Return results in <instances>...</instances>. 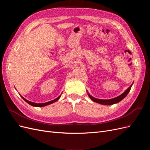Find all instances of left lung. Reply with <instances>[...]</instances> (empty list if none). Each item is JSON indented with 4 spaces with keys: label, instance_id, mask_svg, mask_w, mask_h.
<instances>
[{
    "label": "left lung",
    "instance_id": "left-lung-1",
    "mask_svg": "<svg viewBox=\"0 0 150 150\" xmlns=\"http://www.w3.org/2000/svg\"><path fill=\"white\" fill-rule=\"evenodd\" d=\"M132 85H133V84H131L123 93L120 95L119 96H117L115 98L110 99H100L95 98L93 97L92 96H91L89 93H88V96L91 98V100L93 101L94 102H96V103H99L101 104H104V105H112V104L119 103L120 101H121L122 100V99H123L127 96V94L129 93Z\"/></svg>",
    "mask_w": 150,
    "mask_h": 150
}]
</instances>
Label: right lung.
Here are the masks:
<instances>
[{
    "label": "right lung",
    "mask_w": 150,
    "mask_h": 150,
    "mask_svg": "<svg viewBox=\"0 0 150 150\" xmlns=\"http://www.w3.org/2000/svg\"><path fill=\"white\" fill-rule=\"evenodd\" d=\"M22 97V98L24 99V100L28 103V104H29L30 105L33 106H35V107H43V106H46L47 105H49V104H51L54 102L57 101L60 98L61 96H59V97H57V98H56L55 99H54V100H52L51 101H49V102H47V103H33V102H31V101H29L28 100H27L26 99H25L24 97H22V96H21Z\"/></svg>",
    "instance_id": "add662e5"
}]
</instances>
